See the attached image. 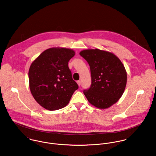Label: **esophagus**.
<instances>
[{
  "mask_svg": "<svg viewBox=\"0 0 156 156\" xmlns=\"http://www.w3.org/2000/svg\"><path fill=\"white\" fill-rule=\"evenodd\" d=\"M77 84H78V86H80V85H81V81H80V80L78 81H77Z\"/></svg>",
  "mask_w": 156,
  "mask_h": 156,
  "instance_id": "1",
  "label": "esophagus"
}]
</instances>
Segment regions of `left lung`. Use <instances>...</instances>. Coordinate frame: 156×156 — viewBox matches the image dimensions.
Returning a JSON list of instances; mask_svg holds the SVG:
<instances>
[{"instance_id":"1","label":"left lung","mask_w":156,"mask_h":156,"mask_svg":"<svg viewBox=\"0 0 156 156\" xmlns=\"http://www.w3.org/2000/svg\"><path fill=\"white\" fill-rule=\"evenodd\" d=\"M80 55L90 67L91 84L84 95L99 108H106L116 103L126 87L127 73L120 59L113 53L99 49L84 50Z\"/></svg>"}]
</instances>
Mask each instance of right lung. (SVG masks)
Returning a JSON list of instances; mask_svg holds the SVG:
<instances>
[{
    "label": "right lung",
    "mask_w": 156,
    "mask_h": 156,
    "mask_svg": "<svg viewBox=\"0 0 156 156\" xmlns=\"http://www.w3.org/2000/svg\"><path fill=\"white\" fill-rule=\"evenodd\" d=\"M75 54L69 48H48L31 63L28 72L30 89L36 101L46 109L65 107L78 88L68 67V62Z\"/></svg>",
    "instance_id": "obj_1"
}]
</instances>
